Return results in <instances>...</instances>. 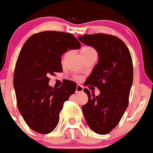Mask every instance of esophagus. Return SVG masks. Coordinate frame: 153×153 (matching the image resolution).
I'll list each match as a JSON object with an SVG mask.
<instances>
[{"instance_id": "34e87169", "label": "esophagus", "mask_w": 153, "mask_h": 153, "mask_svg": "<svg viewBox=\"0 0 153 153\" xmlns=\"http://www.w3.org/2000/svg\"><path fill=\"white\" fill-rule=\"evenodd\" d=\"M76 92H83V87L81 85H77L76 86V90H75Z\"/></svg>"}]
</instances>
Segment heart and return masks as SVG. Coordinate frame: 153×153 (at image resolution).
Returning <instances> with one entry per match:
<instances>
[{"instance_id": "heart-1", "label": "heart", "mask_w": 153, "mask_h": 153, "mask_svg": "<svg viewBox=\"0 0 153 153\" xmlns=\"http://www.w3.org/2000/svg\"><path fill=\"white\" fill-rule=\"evenodd\" d=\"M92 52H96V51H95L94 49L92 48V47H83V48L81 50V54H85V53H92Z\"/></svg>"}]
</instances>
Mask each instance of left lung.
I'll return each mask as SVG.
<instances>
[{"instance_id":"1","label":"left lung","mask_w":153,"mask_h":153,"mask_svg":"<svg viewBox=\"0 0 153 153\" xmlns=\"http://www.w3.org/2000/svg\"><path fill=\"white\" fill-rule=\"evenodd\" d=\"M79 39L98 52L99 61L85 85L100 91L99 96L84 88L88 100L82 106L89 128L100 134L110 133L120 122L128 105L133 82L130 51L122 40L104 33L79 36Z\"/></svg>"}]
</instances>
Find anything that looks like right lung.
Segmentation results:
<instances>
[{
    "label": "right lung",
    "mask_w": 153,
    "mask_h": 153,
    "mask_svg": "<svg viewBox=\"0 0 153 153\" xmlns=\"http://www.w3.org/2000/svg\"><path fill=\"white\" fill-rule=\"evenodd\" d=\"M80 47L71 33L57 31L35 33L23 45L13 83L18 109L33 131L48 134L57 127L64 102L75 92L76 83L66 81L55 88L49 85V76L62 72L61 55Z\"/></svg>",
    "instance_id": "add662e5"
}]
</instances>
